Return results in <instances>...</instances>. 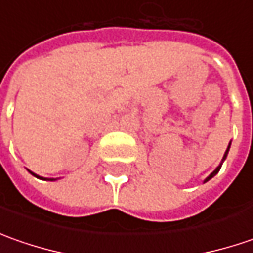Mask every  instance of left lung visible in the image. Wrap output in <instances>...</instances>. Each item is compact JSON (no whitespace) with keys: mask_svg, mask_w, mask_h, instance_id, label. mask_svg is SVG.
I'll return each mask as SVG.
<instances>
[{"mask_svg":"<svg viewBox=\"0 0 253 253\" xmlns=\"http://www.w3.org/2000/svg\"><path fill=\"white\" fill-rule=\"evenodd\" d=\"M228 151H229V145H228V148H227V151H225V155H224V159H222V161H225V158H227V155H228ZM219 169H221V166H218L217 169L214 170V171H212V173L210 174L209 177L206 179V181H209V180L211 179V177H214V176H215V174H217V173H218V171H219Z\"/></svg>","mask_w":253,"mask_h":253,"instance_id":"8db88e82","label":"left lung"}]
</instances>
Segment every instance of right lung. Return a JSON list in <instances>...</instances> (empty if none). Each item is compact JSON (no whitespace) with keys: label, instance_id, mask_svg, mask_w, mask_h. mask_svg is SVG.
Instances as JSON below:
<instances>
[{"label":"right lung","instance_id":"1","mask_svg":"<svg viewBox=\"0 0 253 253\" xmlns=\"http://www.w3.org/2000/svg\"><path fill=\"white\" fill-rule=\"evenodd\" d=\"M31 173H32V171H31ZM32 174H34V176H36L35 173H32ZM36 177H39V176H36ZM41 179H42V177H41ZM50 180H53V179H50Z\"/></svg>","mask_w":253,"mask_h":253}]
</instances>
